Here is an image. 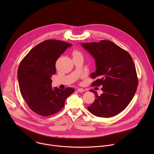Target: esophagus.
Here are the masks:
<instances>
[{"instance_id":"34e87169","label":"esophagus","mask_w":154,"mask_h":154,"mask_svg":"<svg viewBox=\"0 0 154 154\" xmlns=\"http://www.w3.org/2000/svg\"><path fill=\"white\" fill-rule=\"evenodd\" d=\"M77 91H78V92H79V93H82V92H84L85 91V90L84 89H83V88H78L77 90Z\"/></svg>"}]
</instances>
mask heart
Returning a JSON list of instances; mask_svg holds the SVG:
<instances>
[{
  "label": "heart",
  "instance_id": "obj_1",
  "mask_svg": "<svg viewBox=\"0 0 154 154\" xmlns=\"http://www.w3.org/2000/svg\"><path fill=\"white\" fill-rule=\"evenodd\" d=\"M80 52H78L77 51H74V52H73V55H74V54H79Z\"/></svg>",
  "mask_w": 154,
  "mask_h": 154
}]
</instances>
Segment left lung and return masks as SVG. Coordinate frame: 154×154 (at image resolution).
I'll list each match as a JSON object with an SVG mask.
<instances>
[{
	"mask_svg": "<svg viewBox=\"0 0 154 154\" xmlns=\"http://www.w3.org/2000/svg\"><path fill=\"white\" fill-rule=\"evenodd\" d=\"M83 48L94 57L96 69L91 74L97 78L92 86L102 85L103 93L98 96L93 90L95 100L88 111L96 116H114L127 106L132 100L138 84L132 58L125 50L111 41L81 43Z\"/></svg>",
	"mask_w": 154,
	"mask_h": 154,
	"instance_id": "left-lung-1",
	"label": "left lung"
}]
</instances>
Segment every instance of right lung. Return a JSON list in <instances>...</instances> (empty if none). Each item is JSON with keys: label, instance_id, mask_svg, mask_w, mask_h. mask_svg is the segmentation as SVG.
I'll return each mask as SVG.
<instances>
[{"label": "right lung", "instance_id": "1", "mask_svg": "<svg viewBox=\"0 0 154 154\" xmlns=\"http://www.w3.org/2000/svg\"><path fill=\"white\" fill-rule=\"evenodd\" d=\"M71 45L60 40L42 41L20 63L17 79L20 94L29 107L39 115L49 116L59 112L66 99L75 91L70 87L64 90L52 88L51 84L57 59Z\"/></svg>", "mask_w": 154, "mask_h": 154}]
</instances>
